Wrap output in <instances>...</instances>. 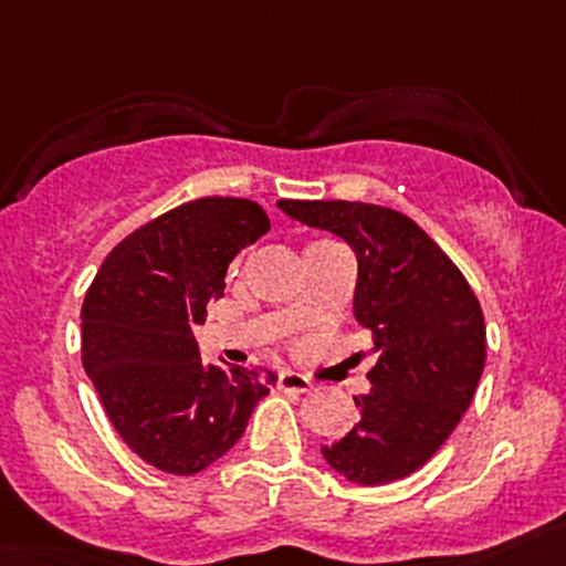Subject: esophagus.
<instances>
[{"label": "esophagus", "instance_id": "1", "mask_svg": "<svg viewBox=\"0 0 566 566\" xmlns=\"http://www.w3.org/2000/svg\"><path fill=\"white\" fill-rule=\"evenodd\" d=\"M279 389H282L284 394H306L312 391V380L304 378L301 373H282L279 375Z\"/></svg>", "mask_w": 566, "mask_h": 566}]
</instances>
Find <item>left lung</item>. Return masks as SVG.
I'll return each instance as SVG.
<instances>
[{"label": "left lung", "mask_w": 566, "mask_h": 566, "mask_svg": "<svg viewBox=\"0 0 566 566\" xmlns=\"http://www.w3.org/2000/svg\"><path fill=\"white\" fill-rule=\"evenodd\" d=\"M290 219L356 251L353 315L373 334L358 424L323 447L347 482L389 484L419 471L471 405L484 369V315L471 284L408 216L345 199H279Z\"/></svg>", "instance_id": "obj_1"}]
</instances>
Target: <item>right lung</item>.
Here are the masks:
<instances>
[{"label":"right lung","instance_id":"obj_1","mask_svg":"<svg viewBox=\"0 0 566 566\" xmlns=\"http://www.w3.org/2000/svg\"><path fill=\"white\" fill-rule=\"evenodd\" d=\"M268 230L251 199H193L117 243L84 295V369L119 438L158 471H205L276 384L271 369L205 364L193 339L230 262Z\"/></svg>","mask_w":566,"mask_h":566}]
</instances>
